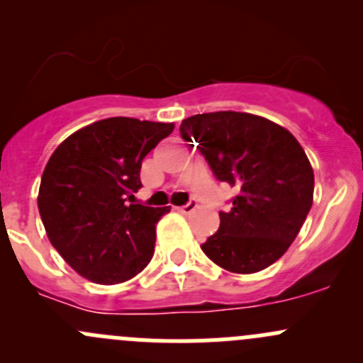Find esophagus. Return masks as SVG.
Instances as JSON below:
<instances>
[{"instance_id": "34e87169", "label": "esophagus", "mask_w": 363, "mask_h": 363, "mask_svg": "<svg viewBox=\"0 0 363 363\" xmlns=\"http://www.w3.org/2000/svg\"><path fill=\"white\" fill-rule=\"evenodd\" d=\"M195 208H196V202L195 200H189V202L186 205H182V207H177V211L182 212V214H191Z\"/></svg>"}]
</instances>
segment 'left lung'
Wrapping results in <instances>:
<instances>
[{"instance_id": "1", "label": "left lung", "mask_w": 363, "mask_h": 363, "mask_svg": "<svg viewBox=\"0 0 363 363\" xmlns=\"http://www.w3.org/2000/svg\"><path fill=\"white\" fill-rule=\"evenodd\" d=\"M181 137L199 142L216 179L237 191L202 251L235 274L259 272L277 262L313 205L314 174L302 145L265 117L232 111L188 117Z\"/></svg>"}]
</instances>
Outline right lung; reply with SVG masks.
Returning <instances> with one entry per match:
<instances>
[{"label": "right lung", "mask_w": 363, "mask_h": 363, "mask_svg": "<svg viewBox=\"0 0 363 363\" xmlns=\"http://www.w3.org/2000/svg\"><path fill=\"white\" fill-rule=\"evenodd\" d=\"M172 123L108 117L72 133L50 156L38 191L47 237L86 279H131L155 255L156 223L170 207L135 203L142 160Z\"/></svg>", "instance_id": "obj_1"}]
</instances>
